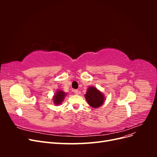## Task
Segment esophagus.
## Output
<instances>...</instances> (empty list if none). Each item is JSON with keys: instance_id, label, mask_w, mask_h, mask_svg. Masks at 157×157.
Masks as SVG:
<instances>
[{"instance_id": "1", "label": "esophagus", "mask_w": 157, "mask_h": 157, "mask_svg": "<svg viewBox=\"0 0 157 157\" xmlns=\"http://www.w3.org/2000/svg\"><path fill=\"white\" fill-rule=\"evenodd\" d=\"M74 93H75V94H78L79 91H78V90H74Z\"/></svg>"}]
</instances>
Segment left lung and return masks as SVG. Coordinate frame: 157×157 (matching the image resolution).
<instances>
[{
    "mask_svg": "<svg viewBox=\"0 0 157 157\" xmlns=\"http://www.w3.org/2000/svg\"><path fill=\"white\" fill-rule=\"evenodd\" d=\"M85 98L89 105L94 108L100 107L104 101L103 95L101 92L93 86L88 88L86 94H85Z\"/></svg>",
    "mask_w": 157,
    "mask_h": 157,
    "instance_id": "obj_1",
    "label": "left lung"
}]
</instances>
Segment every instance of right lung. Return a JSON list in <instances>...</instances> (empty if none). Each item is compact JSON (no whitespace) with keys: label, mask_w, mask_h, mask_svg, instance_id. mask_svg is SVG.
<instances>
[{"label":"right lung","mask_w":157,"mask_h":157,"mask_svg":"<svg viewBox=\"0 0 157 157\" xmlns=\"http://www.w3.org/2000/svg\"><path fill=\"white\" fill-rule=\"evenodd\" d=\"M65 96V92L61 91V90H59V91L57 92L54 98V103H56V105H59V104H60L63 100Z\"/></svg>","instance_id":"1"}]
</instances>
